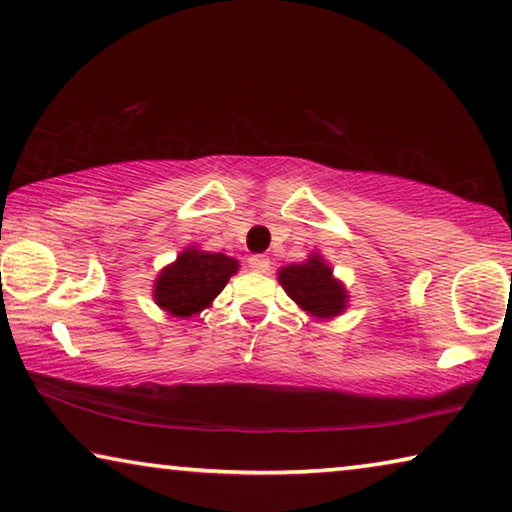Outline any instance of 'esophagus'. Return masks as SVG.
Returning <instances> with one entry per match:
<instances>
[{"label": "esophagus", "instance_id": "obj_1", "mask_svg": "<svg viewBox=\"0 0 512 512\" xmlns=\"http://www.w3.org/2000/svg\"><path fill=\"white\" fill-rule=\"evenodd\" d=\"M248 266L257 273H266V271H269L271 262H269V257H266V255H253L248 259Z\"/></svg>", "mask_w": 512, "mask_h": 512}]
</instances>
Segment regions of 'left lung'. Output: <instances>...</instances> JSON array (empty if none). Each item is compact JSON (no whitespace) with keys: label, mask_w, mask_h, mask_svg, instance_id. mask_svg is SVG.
Here are the masks:
<instances>
[{"label":"left lung","mask_w":512,"mask_h":512,"mask_svg":"<svg viewBox=\"0 0 512 512\" xmlns=\"http://www.w3.org/2000/svg\"><path fill=\"white\" fill-rule=\"evenodd\" d=\"M280 285L285 287L289 298L319 319L337 316L346 305V291L332 278L328 264L319 255H312L303 264H289L278 273Z\"/></svg>","instance_id":"8db88e82"}]
</instances>
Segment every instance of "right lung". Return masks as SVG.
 <instances>
[{
    "label": "right lung",
    "mask_w": 512,
    "mask_h": 512,
    "mask_svg": "<svg viewBox=\"0 0 512 512\" xmlns=\"http://www.w3.org/2000/svg\"><path fill=\"white\" fill-rule=\"evenodd\" d=\"M237 269V259L189 248L159 275L154 298L170 314L191 316L221 294Z\"/></svg>",
    "instance_id": "obj_1"
}]
</instances>
